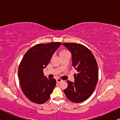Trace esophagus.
<instances>
[{
  "mask_svg": "<svg viewBox=\"0 0 120 120\" xmlns=\"http://www.w3.org/2000/svg\"><path fill=\"white\" fill-rule=\"evenodd\" d=\"M56 81H57V82H61V81H62V80L61 79L58 78V79H57Z\"/></svg>",
  "mask_w": 120,
  "mask_h": 120,
  "instance_id": "esophagus-1",
  "label": "esophagus"
}]
</instances>
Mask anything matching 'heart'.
Returning a JSON list of instances; mask_svg holds the SVG:
<instances>
[{
  "label": "heart",
  "instance_id": "1",
  "mask_svg": "<svg viewBox=\"0 0 120 120\" xmlns=\"http://www.w3.org/2000/svg\"><path fill=\"white\" fill-rule=\"evenodd\" d=\"M66 51H66V50H63V51H62L61 52H60V53H63V52H66Z\"/></svg>",
  "mask_w": 120,
  "mask_h": 120
}]
</instances>
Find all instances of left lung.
<instances>
[{
  "mask_svg": "<svg viewBox=\"0 0 120 120\" xmlns=\"http://www.w3.org/2000/svg\"><path fill=\"white\" fill-rule=\"evenodd\" d=\"M72 56V67L77 70L74 82L67 81L68 87L64 90L65 96L74 103L87 99L94 91L98 80L97 61L91 51L85 46L77 43H63Z\"/></svg>",
  "mask_w": 120,
  "mask_h": 120,
  "instance_id": "8db88e82",
  "label": "left lung"
}]
</instances>
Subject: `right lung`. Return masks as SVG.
<instances>
[{
	"instance_id": "right-lung-1",
	"label": "right lung",
	"mask_w": 120,
	"mask_h": 120,
	"mask_svg": "<svg viewBox=\"0 0 120 120\" xmlns=\"http://www.w3.org/2000/svg\"><path fill=\"white\" fill-rule=\"evenodd\" d=\"M60 45V42L37 44L26 52L19 64L18 75L21 89L33 102L43 104L50 98L56 81L44 76L43 69Z\"/></svg>"
}]
</instances>
